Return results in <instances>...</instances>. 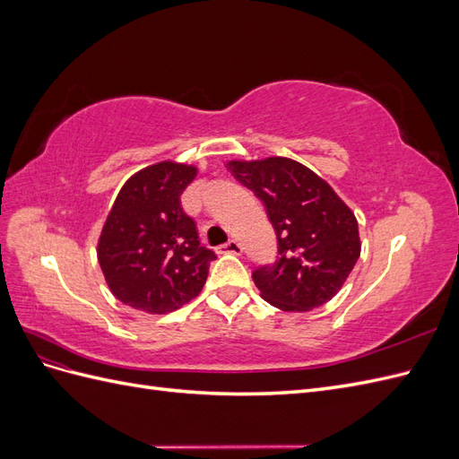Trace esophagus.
<instances>
[{
	"mask_svg": "<svg viewBox=\"0 0 459 459\" xmlns=\"http://www.w3.org/2000/svg\"><path fill=\"white\" fill-rule=\"evenodd\" d=\"M218 253L220 255H241L243 253V247H241V243L231 239V241L224 243V245H220L218 247Z\"/></svg>",
	"mask_w": 459,
	"mask_h": 459,
	"instance_id": "34e87169",
	"label": "esophagus"
}]
</instances>
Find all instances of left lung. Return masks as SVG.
<instances>
[{"label":"left lung","instance_id":"1","mask_svg":"<svg viewBox=\"0 0 459 459\" xmlns=\"http://www.w3.org/2000/svg\"><path fill=\"white\" fill-rule=\"evenodd\" d=\"M230 172L266 204L277 260L253 280L283 312H310L335 297L362 251L358 220L324 178L287 157L228 160Z\"/></svg>","mask_w":459,"mask_h":459}]
</instances>
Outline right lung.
Returning a JSON list of instances; mask_svg holds the SVG:
<instances>
[{"label": "right lung", "instance_id": "right-lung-1", "mask_svg": "<svg viewBox=\"0 0 459 459\" xmlns=\"http://www.w3.org/2000/svg\"><path fill=\"white\" fill-rule=\"evenodd\" d=\"M195 164L160 160L126 179L97 241L105 281L120 302L147 314H169L195 299L216 255L201 245L179 195Z\"/></svg>", "mask_w": 459, "mask_h": 459}]
</instances>
